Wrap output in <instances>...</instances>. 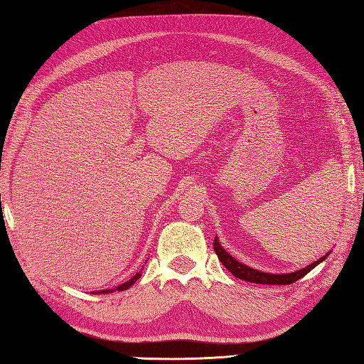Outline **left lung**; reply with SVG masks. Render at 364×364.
<instances>
[{
  "label": "left lung",
  "instance_id": "left-lung-1",
  "mask_svg": "<svg viewBox=\"0 0 364 364\" xmlns=\"http://www.w3.org/2000/svg\"><path fill=\"white\" fill-rule=\"evenodd\" d=\"M214 252L218 253V257H219L222 264L225 266L235 277H237L239 280H245V282L258 283V284H291L294 282L300 280L301 277H305L308 272H310V270H313L316 266L319 264V262H322L330 255V252H328L326 257H322L318 261L311 262V264H308L304 269L296 270V272H291V274H267V272H262V270H257V269H253L250 266L242 264L241 261L235 259L219 244L218 236H215V239H214Z\"/></svg>",
  "mask_w": 364,
  "mask_h": 364
}]
</instances>
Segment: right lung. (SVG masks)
Returning <instances> with one entry per match:
<instances>
[{
    "label": "right lung",
    "instance_id": "right-lung-1",
    "mask_svg": "<svg viewBox=\"0 0 364 364\" xmlns=\"http://www.w3.org/2000/svg\"><path fill=\"white\" fill-rule=\"evenodd\" d=\"M141 270H139V272L133 277V278H131V280H128V282H125V283H123V284H120V286H115V288L114 289H103V291H100V294H109V292H114V291H125V289H128V288H131V286H133L137 280H139V278H141ZM97 294V292H95Z\"/></svg>",
    "mask_w": 364,
    "mask_h": 364
}]
</instances>
